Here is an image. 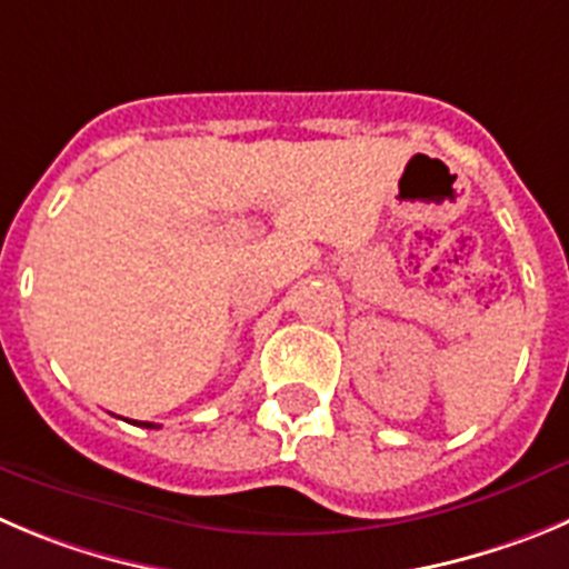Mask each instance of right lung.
Wrapping results in <instances>:
<instances>
[{
  "instance_id": "add662e5",
  "label": "right lung",
  "mask_w": 569,
  "mask_h": 569,
  "mask_svg": "<svg viewBox=\"0 0 569 569\" xmlns=\"http://www.w3.org/2000/svg\"><path fill=\"white\" fill-rule=\"evenodd\" d=\"M129 423H137V427H146V429H157V423L151 421H129Z\"/></svg>"
}]
</instances>
